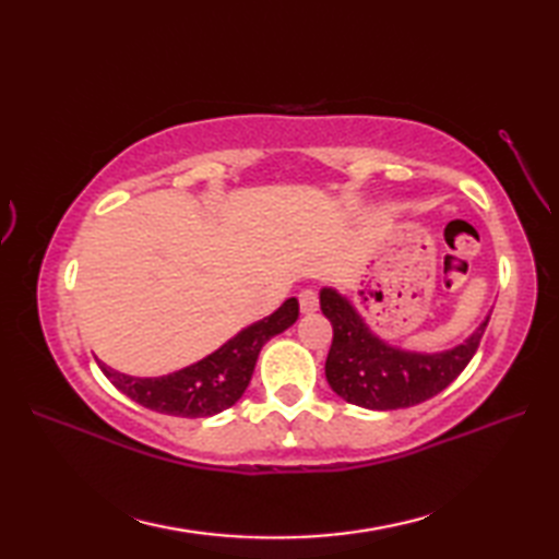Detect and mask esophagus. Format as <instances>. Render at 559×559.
I'll return each instance as SVG.
<instances>
[{
  "instance_id": "34e87169",
  "label": "esophagus",
  "mask_w": 559,
  "mask_h": 559,
  "mask_svg": "<svg viewBox=\"0 0 559 559\" xmlns=\"http://www.w3.org/2000/svg\"><path fill=\"white\" fill-rule=\"evenodd\" d=\"M298 300H300V310H302V314H312V312H317L319 298H317V293H314L312 288L302 290V293L298 295Z\"/></svg>"
}]
</instances>
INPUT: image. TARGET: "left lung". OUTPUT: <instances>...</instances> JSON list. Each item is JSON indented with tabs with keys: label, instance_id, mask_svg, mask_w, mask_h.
Segmentation results:
<instances>
[{
	"label": "left lung",
	"instance_id": "1",
	"mask_svg": "<svg viewBox=\"0 0 559 559\" xmlns=\"http://www.w3.org/2000/svg\"><path fill=\"white\" fill-rule=\"evenodd\" d=\"M319 305L334 326V341L326 355V382L343 401L370 411L411 408L437 396L471 362L490 322L488 314L454 348L415 353L379 338L338 290L322 288Z\"/></svg>",
	"mask_w": 559,
	"mask_h": 559
}]
</instances>
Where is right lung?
I'll return each instance as SVG.
<instances>
[{
  "mask_svg": "<svg viewBox=\"0 0 559 559\" xmlns=\"http://www.w3.org/2000/svg\"><path fill=\"white\" fill-rule=\"evenodd\" d=\"M298 314L300 305L290 298L273 314L245 326L204 360L163 377H129L100 360L98 365L122 394L144 408L177 418H209L240 401L254 374L259 350L269 338L298 322Z\"/></svg>",
  "mask_w": 559,
  "mask_h": 559,
  "instance_id": "obj_1",
  "label": "right lung"
}]
</instances>
